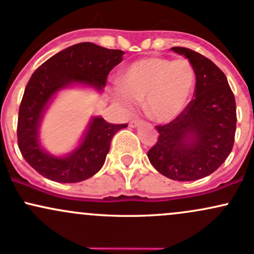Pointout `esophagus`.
<instances>
[{
  "instance_id": "34e87169",
  "label": "esophagus",
  "mask_w": 254,
  "mask_h": 254,
  "mask_svg": "<svg viewBox=\"0 0 254 254\" xmlns=\"http://www.w3.org/2000/svg\"><path fill=\"white\" fill-rule=\"evenodd\" d=\"M138 125H139V119H133L132 121L129 122V127H132V128L137 127Z\"/></svg>"
}]
</instances>
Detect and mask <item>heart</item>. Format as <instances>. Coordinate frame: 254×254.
Listing matches in <instances>:
<instances>
[{
	"label": "heart",
	"instance_id": "obj_1",
	"mask_svg": "<svg viewBox=\"0 0 254 254\" xmlns=\"http://www.w3.org/2000/svg\"><path fill=\"white\" fill-rule=\"evenodd\" d=\"M195 71L187 59L144 58L134 62L121 75V88L114 97L124 108L144 99L146 114L159 122H168L182 113L191 95Z\"/></svg>",
	"mask_w": 254,
	"mask_h": 254
}]
</instances>
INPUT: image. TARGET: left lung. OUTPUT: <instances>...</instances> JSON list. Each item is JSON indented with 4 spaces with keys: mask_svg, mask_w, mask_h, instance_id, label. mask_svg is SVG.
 Instances as JSON below:
<instances>
[{
    "mask_svg": "<svg viewBox=\"0 0 254 254\" xmlns=\"http://www.w3.org/2000/svg\"><path fill=\"white\" fill-rule=\"evenodd\" d=\"M171 50L192 65L196 76L193 99L173 121L156 126L160 135L148 157L167 178L197 181L218 170L233 150L235 97L224 72L213 62L189 48Z\"/></svg>",
    "mask_w": 254,
    "mask_h": 254,
    "instance_id": "left-lung-1",
    "label": "left lung"
}]
</instances>
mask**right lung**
Here are the masks:
<instances>
[{"label": "right lung", "mask_w": 254, "mask_h": 254, "mask_svg": "<svg viewBox=\"0 0 254 254\" xmlns=\"http://www.w3.org/2000/svg\"><path fill=\"white\" fill-rule=\"evenodd\" d=\"M124 54L91 42L77 43L51 57L32 73L19 106L17 137L23 157L41 176L58 183H77L103 167L111 139L127 124L113 125L103 117H93L80 145L63 157L52 156L42 149L39 127L46 106L57 92L72 83L102 91L109 72L122 62Z\"/></svg>", "instance_id": "right-lung-1"}]
</instances>
